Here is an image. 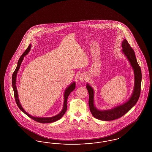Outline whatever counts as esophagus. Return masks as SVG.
Listing matches in <instances>:
<instances>
[{
  "mask_svg": "<svg viewBox=\"0 0 152 152\" xmlns=\"http://www.w3.org/2000/svg\"><path fill=\"white\" fill-rule=\"evenodd\" d=\"M78 78H79V80H80V81H81V82H83V81L86 80L85 75H83V74L80 75Z\"/></svg>",
  "mask_w": 152,
  "mask_h": 152,
  "instance_id": "34e87169",
  "label": "esophagus"
}]
</instances>
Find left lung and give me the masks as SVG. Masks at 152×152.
Returning a JSON list of instances; mask_svg holds the SVG:
<instances>
[{
    "label": "left lung",
    "instance_id": "8db88e82",
    "mask_svg": "<svg viewBox=\"0 0 152 152\" xmlns=\"http://www.w3.org/2000/svg\"><path fill=\"white\" fill-rule=\"evenodd\" d=\"M122 53L129 61L133 69L134 74V86L133 91L128 101L108 110H101L97 108L94 104V91L90 84H86V88L89 94L88 105L90 110L94 117L103 121H110L117 119L127 113L137 102L140 94L142 72L135 55V52L130 47L126 39H124L121 43Z\"/></svg>",
    "mask_w": 152,
    "mask_h": 152
}]
</instances>
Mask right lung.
<instances>
[{
	"mask_svg": "<svg viewBox=\"0 0 152 152\" xmlns=\"http://www.w3.org/2000/svg\"><path fill=\"white\" fill-rule=\"evenodd\" d=\"M31 48V45L30 44L28 46L27 49L26 50V51L23 53V55L21 56L19 58L18 61L17 66L12 75V86H13V88L14 90V97L15 99L16 103L18 106L19 109L22 111H23L25 114L28 116L30 118L36 121L37 122L41 123H51L55 122L56 121L60 119L63 116V115L65 114L66 111L67 110V101L68 97L69 96L70 93L75 90V88H76V83H75V82L71 83L69 86L65 89L64 92V105H63V108H62V110H61V111L57 115L53 116L52 117H43V118H42V117L33 116L29 114L28 113L24 110V109L21 105L19 100L18 94V91H17V88L16 86V78H17V73L18 72L19 69L20 68V66L23 61L24 57L27 55L28 52L30 51Z\"/></svg>",
	"mask_w": 152,
	"mask_h": 152,
	"instance_id": "add662e5",
	"label": "right lung"
}]
</instances>
